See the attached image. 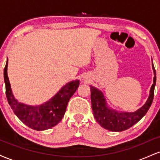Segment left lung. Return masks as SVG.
Instances as JSON below:
<instances>
[{"label": "left lung", "instance_id": "obj_1", "mask_svg": "<svg viewBox=\"0 0 160 160\" xmlns=\"http://www.w3.org/2000/svg\"><path fill=\"white\" fill-rule=\"evenodd\" d=\"M153 71V83L151 86L148 100L142 107L134 112L119 111L108 105L102 92L90 86L91 102L93 116L102 127L112 132H122L137 123L146 114L153 102L156 85V71L152 62Z\"/></svg>", "mask_w": 160, "mask_h": 160}]
</instances>
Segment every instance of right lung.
I'll use <instances>...</instances> for the list:
<instances>
[{"label":"right lung","instance_id":"right-lung-1","mask_svg":"<svg viewBox=\"0 0 160 160\" xmlns=\"http://www.w3.org/2000/svg\"><path fill=\"white\" fill-rule=\"evenodd\" d=\"M7 59L3 79L6 86V95L8 103L16 117L24 124L37 131H43L56 126L65 115L68 103L80 85V80L68 82L49 101L40 105H28L19 102L14 97L7 76Z\"/></svg>","mask_w":160,"mask_h":160}]
</instances>
